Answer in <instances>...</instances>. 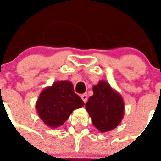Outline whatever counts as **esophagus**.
Returning <instances> with one entry per match:
<instances>
[{
    "instance_id": "obj_1",
    "label": "esophagus",
    "mask_w": 161,
    "mask_h": 161,
    "mask_svg": "<svg viewBox=\"0 0 161 161\" xmlns=\"http://www.w3.org/2000/svg\"><path fill=\"white\" fill-rule=\"evenodd\" d=\"M81 98H82V99H83V102H84V103H86V102L88 101V94H87V93H83V94H82V95H81Z\"/></svg>"
}]
</instances>
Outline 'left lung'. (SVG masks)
<instances>
[{
  "label": "left lung",
  "mask_w": 161,
  "mask_h": 161,
  "mask_svg": "<svg viewBox=\"0 0 161 161\" xmlns=\"http://www.w3.org/2000/svg\"><path fill=\"white\" fill-rule=\"evenodd\" d=\"M93 95L89 97L85 104L93 125L100 132L114 130L124 118L125 103L122 96L105 81H99L93 86Z\"/></svg>",
  "instance_id": "left-lung-1"
}]
</instances>
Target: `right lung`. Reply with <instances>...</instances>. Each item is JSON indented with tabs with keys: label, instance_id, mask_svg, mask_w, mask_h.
<instances>
[{
	"label": "right lung",
	"instance_id": "right-lung-1",
	"mask_svg": "<svg viewBox=\"0 0 161 161\" xmlns=\"http://www.w3.org/2000/svg\"><path fill=\"white\" fill-rule=\"evenodd\" d=\"M83 105V101L74 93L73 83L69 81H58L42 91L36 109L45 125L58 128L66 122L73 110Z\"/></svg>",
	"mask_w": 161,
	"mask_h": 161
}]
</instances>
